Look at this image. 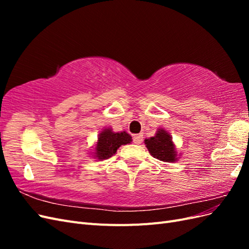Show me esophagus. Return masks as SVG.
<instances>
[{
    "label": "esophagus",
    "instance_id": "esophagus-1",
    "mask_svg": "<svg viewBox=\"0 0 249 249\" xmlns=\"http://www.w3.org/2000/svg\"><path fill=\"white\" fill-rule=\"evenodd\" d=\"M142 140H143V136L141 134L134 135V136H133V142L135 143V144H140Z\"/></svg>",
    "mask_w": 249,
    "mask_h": 249
}]
</instances>
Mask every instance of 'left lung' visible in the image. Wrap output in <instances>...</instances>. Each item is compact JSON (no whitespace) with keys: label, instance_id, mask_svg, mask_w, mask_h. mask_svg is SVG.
Segmentation results:
<instances>
[{"label":"left lung","instance_id":"8db88e82","mask_svg":"<svg viewBox=\"0 0 249 249\" xmlns=\"http://www.w3.org/2000/svg\"><path fill=\"white\" fill-rule=\"evenodd\" d=\"M144 143L149 154L156 159L168 163L178 160L171 136L165 130H158L156 136L145 139Z\"/></svg>","mask_w":249,"mask_h":249}]
</instances>
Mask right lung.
Wrapping results in <instances>:
<instances>
[{
    "label": "right lung",
    "mask_w": 249,
    "mask_h": 249,
    "mask_svg": "<svg viewBox=\"0 0 249 249\" xmlns=\"http://www.w3.org/2000/svg\"><path fill=\"white\" fill-rule=\"evenodd\" d=\"M132 137L125 132L114 133L111 129H105L99 135V140L95 147V158L106 160L116 153L120 145L131 143Z\"/></svg>",
    "instance_id": "add662e5"
}]
</instances>
